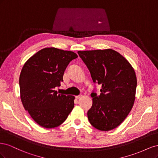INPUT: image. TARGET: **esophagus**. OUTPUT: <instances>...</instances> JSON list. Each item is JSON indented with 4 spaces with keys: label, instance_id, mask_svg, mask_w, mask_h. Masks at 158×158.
Returning a JSON list of instances; mask_svg holds the SVG:
<instances>
[{
    "label": "esophagus",
    "instance_id": "obj_1",
    "mask_svg": "<svg viewBox=\"0 0 158 158\" xmlns=\"http://www.w3.org/2000/svg\"><path fill=\"white\" fill-rule=\"evenodd\" d=\"M82 97V95H77V96H76V98L77 99H80Z\"/></svg>",
    "mask_w": 158,
    "mask_h": 158
}]
</instances>
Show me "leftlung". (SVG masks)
<instances>
[{"label":"left lung","instance_id":"left-lung-1","mask_svg":"<svg viewBox=\"0 0 158 158\" xmlns=\"http://www.w3.org/2000/svg\"><path fill=\"white\" fill-rule=\"evenodd\" d=\"M94 82L102 85L99 95L92 93L88 120L102 131L117 128L125 121L135 101L137 79L130 63L111 49L78 51Z\"/></svg>","mask_w":158,"mask_h":158}]
</instances>
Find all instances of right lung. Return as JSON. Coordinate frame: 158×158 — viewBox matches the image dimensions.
Wrapping results in <instances>:
<instances>
[{
  "label": "right lung",
  "mask_w": 158,
  "mask_h": 158,
  "mask_svg": "<svg viewBox=\"0 0 158 158\" xmlns=\"http://www.w3.org/2000/svg\"><path fill=\"white\" fill-rule=\"evenodd\" d=\"M75 52L46 47L31 56L20 75V98L24 109L38 125L46 128L63 123L74 106V95L55 90L63 81L64 72Z\"/></svg>",
  "instance_id": "add662e5"
}]
</instances>
